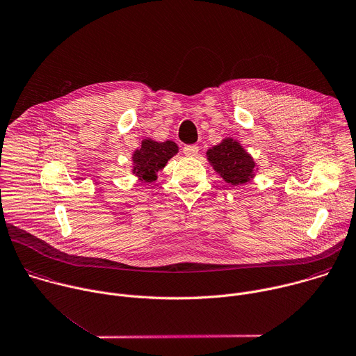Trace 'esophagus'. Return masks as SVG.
<instances>
[{
	"label": "esophagus",
	"instance_id": "1",
	"mask_svg": "<svg viewBox=\"0 0 356 356\" xmlns=\"http://www.w3.org/2000/svg\"><path fill=\"white\" fill-rule=\"evenodd\" d=\"M198 145H186L184 148H183V154L186 155V156H190V158H193V156H197V154H198Z\"/></svg>",
	"mask_w": 356,
	"mask_h": 356
}]
</instances>
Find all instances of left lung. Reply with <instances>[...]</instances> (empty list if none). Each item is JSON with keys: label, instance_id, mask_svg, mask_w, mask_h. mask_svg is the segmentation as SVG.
Masks as SVG:
<instances>
[{"label": "left lung", "instance_id": "8db88e82", "mask_svg": "<svg viewBox=\"0 0 356 356\" xmlns=\"http://www.w3.org/2000/svg\"><path fill=\"white\" fill-rule=\"evenodd\" d=\"M207 159L213 170L232 186L250 181L257 169L252 155L233 138H225L220 144L209 148Z\"/></svg>", "mask_w": 356, "mask_h": 356}]
</instances>
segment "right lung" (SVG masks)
Wrapping results in <instances>:
<instances>
[{
  "mask_svg": "<svg viewBox=\"0 0 356 356\" xmlns=\"http://www.w3.org/2000/svg\"><path fill=\"white\" fill-rule=\"evenodd\" d=\"M179 152L173 141L158 143L151 138L144 140L141 147L133 154V173L145 183L155 181L156 173L163 169L170 158Z\"/></svg>",
  "mask_w": 356,
  "mask_h": 356,
  "instance_id": "right-lung-1",
  "label": "right lung"
}]
</instances>
